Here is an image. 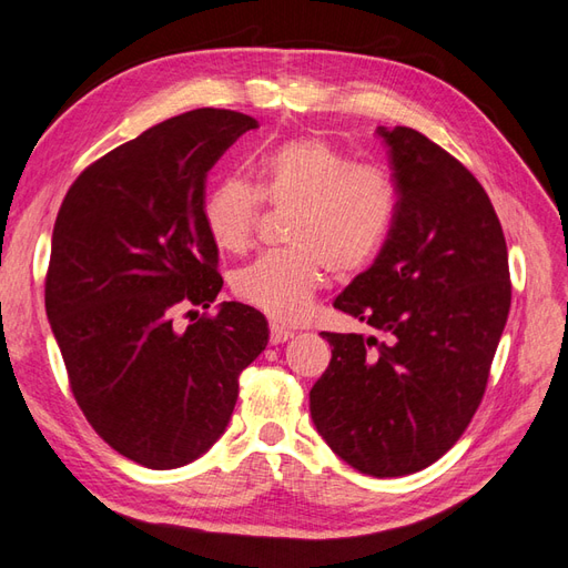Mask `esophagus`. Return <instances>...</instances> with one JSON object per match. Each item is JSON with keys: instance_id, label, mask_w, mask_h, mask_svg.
I'll list each match as a JSON object with an SVG mask.
<instances>
[{"instance_id": "34e87169", "label": "esophagus", "mask_w": 568, "mask_h": 568, "mask_svg": "<svg viewBox=\"0 0 568 568\" xmlns=\"http://www.w3.org/2000/svg\"><path fill=\"white\" fill-rule=\"evenodd\" d=\"M292 337H294V332L288 327H284L280 323H270V342L272 344H284L286 339H292Z\"/></svg>"}]
</instances>
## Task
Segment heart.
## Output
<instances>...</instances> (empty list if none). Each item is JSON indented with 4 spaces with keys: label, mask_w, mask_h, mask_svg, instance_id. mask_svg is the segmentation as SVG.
<instances>
[{
    "label": "heart",
    "mask_w": 568,
    "mask_h": 568,
    "mask_svg": "<svg viewBox=\"0 0 568 568\" xmlns=\"http://www.w3.org/2000/svg\"><path fill=\"white\" fill-rule=\"evenodd\" d=\"M257 185L219 180L204 197V224L226 253L255 239L262 202L286 216V247L270 251L233 274L236 296L274 321L306 317L327 272L337 280L366 272L388 241L397 190L376 165H354L323 140H292L257 163Z\"/></svg>",
    "instance_id": "obj_1"
}]
</instances>
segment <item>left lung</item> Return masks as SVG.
<instances>
[{"mask_svg":"<svg viewBox=\"0 0 568 568\" xmlns=\"http://www.w3.org/2000/svg\"><path fill=\"white\" fill-rule=\"evenodd\" d=\"M397 214L376 262L335 308L378 335L321 332L329 366L311 417L358 473L403 477L458 440L487 390L510 308L501 221L479 180L412 128H378Z\"/></svg>","mask_w":568,"mask_h":568,"instance_id":"1","label":"left lung"}]
</instances>
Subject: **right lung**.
I'll return each mask as SVG.
<instances>
[{
    "mask_svg": "<svg viewBox=\"0 0 568 568\" xmlns=\"http://www.w3.org/2000/svg\"><path fill=\"white\" fill-rule=\"evenodd\" d=\"M257 120L200 108L87 165L52 231L45 311L79 409L105 444L151 469L187 465L224 434L239 376L267 347V321L221 303L204 224L206 173ZM190 313V311H187Z\"/></svg>",
    "mask_w": 568,
    "mask_h": 568,
    "instance_id": "1",
    "label": "right lung"
}]
</instances>
